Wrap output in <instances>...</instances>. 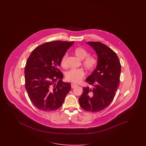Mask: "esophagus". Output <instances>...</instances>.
<instances>
[{
  "instance_id": "esophagus-1",
  "label": "esophagus",
  "mask_w": 146,
  "mask_h": 146,
  "mask_svg": "<svg viewBox=\"0 0 146 146\" xmlns=\"http://www.w3.org/2000/svg\"><path fill=\"white\" fill-rule=\"evenodd\" d=\"M76 86V85L75 84H71V87H72V88H74V87H75Z\"/></svg>"
}]
</instances>
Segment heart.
<instances>
[{
	"mask_svg": "<svg viewBox=\"0 0 146 146\" xmlns=\"http://www.w3.org/2000/svg\"><path fill=\"white\" fill-rule=\"evenodd\" d=\"M73 53L76 57L82 60V64L88 71H92L97 65V60L93 56H88V51L82 47H78L74 50ZM68 55L65 54L62 57L60 65L62 67L67 66V59ZM84 71L82 69H72L66 73V79L67 81L77 84L84 78Z\"/></svg>",
	"mask_w": 146,
	"mask_h": 146,
	"instance_id": "b5f03b06",
	"label": "heart"
}]
</instances>
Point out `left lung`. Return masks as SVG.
I'll return each instance as SVG.
<instances>
[{"label":"left lung","instance_id":"left-lung-1","mask_svg":"<svg viewBox=\"0 0 146 146\" xmlns=\"http://www.w3.org/2000/svg\"><path fill=\"white\" fill-rule=\"evenodd\" d=\"M87 44L97 54V66L86 80L93 88L84 87L79 102L84 110L96 112L106 109L113 100L119 83L121 65L116 53L106 45L98 42Z\"/></svg>","mask_w":146,"mask_h":146}]
</instances>
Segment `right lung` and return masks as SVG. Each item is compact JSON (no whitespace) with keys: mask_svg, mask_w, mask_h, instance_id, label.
Instances as JSON below:
<instances>
[{"mask_svg":"<svg viewBox=\"0 0 146 146\" xmlns=\"http://www.w3.org/2000/svg\"><path fill=\"white\" fill-rule=\"evenodd\" d=\"M74 42L52 41L34 49L27 60L25 88L33 105L44 112L62 106L71 90L70 83L62 81L59 70L62 57Z\"/></svg>","mask_w":146,"mask_h":146,"instance_id":"1","label":"right lung"}]
</instances>
